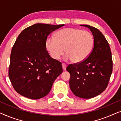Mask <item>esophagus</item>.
<instances>
[{"instance_id":"1","label":"esophagus","mask_w":121,"mask_h":121,"mask_svg":"<svg viewBox=\"0 0 121 121\" xmlns=\"http://www.w3.org/2000/svg\"><path fill=\"white\" fill-rule=\"evenodd\" d=\"M62 67H63V70H65L66 68H67V65H66L65 63H62Z\"/></svg>"}]
</instances>
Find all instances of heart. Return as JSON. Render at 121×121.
I'll return each instance as SVG.
<instances>
[{
	"label": "heart",
	"mask_w": 121,
	"mask_h": 121,
	"mask_svg": "<svg viewBox=\"0 0 121 121\" xmlns=\"http://www.w3.org/2000/svg\"><path fill=\"white\" fill-rule=\"evenodd\" d=\"M94 46L92 34L87 31L75 28H66L56 33L53 37H49L46 47L53 59L58 60L64 53L65 60L80 63L90 56Z\"/></svg>",
	"instance_id": "1"
}]
</instances>
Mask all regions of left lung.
I'll list each match as a JSON object with an SVG mask.
<instances>
[{
	"instance_id": "8db88e82",
	"label": "left lung",
	"mask_w": 121,
	"mask_h": 121,
	"mask_svg": "<svg viewBox=\"0 0 121 121\" xmlns=\"http://www.w3.org/2000/svg\"><path fill=\"white\" fill-rule=\"evenodd\" d=\"M94 38V46L90 56L80 63L69 64L67 70L70 74V88L76 96L91 99L106 89L112 72L110 47L104 35L96 28L87 25Z\"/></svg>"
}]
</instances>
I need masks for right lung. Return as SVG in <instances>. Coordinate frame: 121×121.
Masks as SVG:
<instances>
[{"label": "right lung", "mask_w": 121, "mask_h": 121, "mask_svg": "<svg viewBox=\"0 0 121 121\" xmlns=\"http://www.w3.org/2000/svg\"><path fill=\"white\" fill-rule=\"evenodd\" d=\"M64 25L36 24L24 29L12 48L9 78L17 93L31 99L43 97L62 73V63L46 50L48 36Z\"/></svg>", "instance_id": "1"}]
</instances>
